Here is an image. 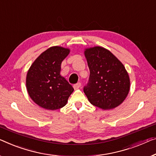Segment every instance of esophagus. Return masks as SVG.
Wrapping results in <instances>:
<instances>
[{"label": "esophagus", "instance_id": "34e87169", "mask_svg": "<svg viewBox=\"0 0 156 156\" xmlns=\"http://www.w3.org/2000/svg\"><path fill=\"white\" fill-rule=\"evenodd\" d=\"M80 86H81V83H76V84H75V85H73V88L75 90H77V89H78V88L80 87Z\"/></svg>", "mask_w": 156, "mask_h": 156}]
</instances>
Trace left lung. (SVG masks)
I'll list each match as a JSON object with an SVG mask.
<instances>
[{
	"mask_svg": "<svg viewBox=\"0 0 156 156\" xmlns=\"http://www.w3.org/2000/svg\"><path fill=\"white\" fill-rule=\"evenodd\" d=\"M84 53L90 72L83 88L88 100L104 110L117 107L127 97L130 87L124 65L110 51L99 46L85 49Z\"/></svg>",
	"mask_w": 156,
	"mask_h": 156,
	"instance_id": "obj_1",
	"label": "left lung"
}]
</instances>
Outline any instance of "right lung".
Returning <instances> with one entry per match:
<instances>
[{"label":"right lung","mask_w":156,"mask_h":156,"mask_svg":"<svg viewBox=\"0 0 156 156\" xmlns=\"http://www.w3.org/2000/svg\"><path fill=\"white\" fill-rule=\"evenodd\" d=\"M69 52L68 48L51 47L41 54L28 71L27 92L41 107L52 111L61 108L73 92L72 85L60 75L62 62Z\"/></svg>","instance_id":"1"}]
</instances>
